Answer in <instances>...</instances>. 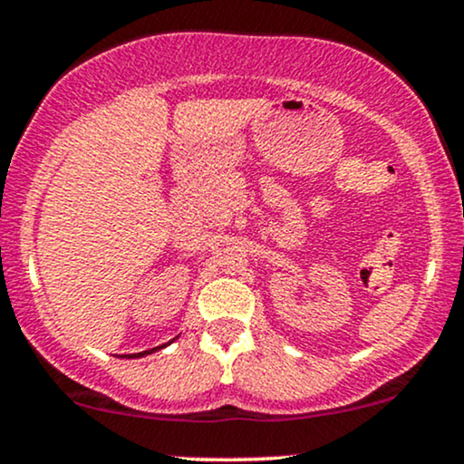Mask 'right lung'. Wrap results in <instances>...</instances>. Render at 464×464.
<instances>
[{
    "label": "right lung",
    "mask_w": 464,
    "mask_h": 464,
    "mask_svg": "<svg viewBox=\"0 0 464 464\" xmlns=\"http://www.w3.org/2000/svg\"><path fill=\"white\" fill-rule=\"evenodd\" d=\"M169 343H172V340H169ZM168 343V344H169ZM168 344H161V347H154V349H148V351H141V353H130L129 358H143V355H150V353H154V351H159V349H163V347H168Z\"/></svg>",
    "instance_id": "right-lung-1"
}]
</instances>
